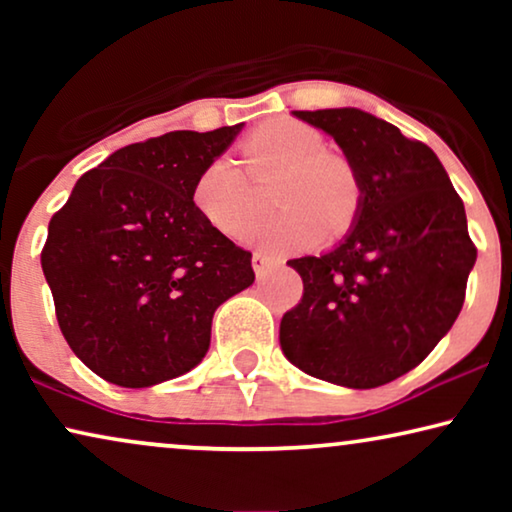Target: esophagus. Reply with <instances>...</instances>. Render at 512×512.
I'll return each instance as SVG.
<instances>
[{
  "label": "esophagus",
  "mask_w": 512,
  "mask_h": 512,
  "mask_svg": "<svg viewBox=\"0 0 512 512\" xmlns=\"http://www.w3.org/2000/svg\"><path fill=\"white\" fill-rule=\"evenodd\" d=\"M272 263H275V261H272L270 256L261 254V251H256V254L251 256V265H254V272H256L258 279H263L265 275H268V270H270Z\"/></svg>",
  "instance_id": "34e87169"
}]
</instances>
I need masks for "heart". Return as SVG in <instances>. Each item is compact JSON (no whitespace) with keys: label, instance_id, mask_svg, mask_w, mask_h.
I'll return each instance as SVG.
<instances>
[{"label":"heart","instance_id":"heart-1","mask_svg":"<svg viewBox=\"0 0 512 512\" xmlns=\"http://www.w3.org/2000/svg\"><path fill=\"white\" fill-rule=\"evenodd\" d=\"M251 177L279 172L270 219L254 233L270 251H300L352 226L361 207V179L345 156L324 151V137L310 125L275 118L242 142ZM193 202L202 219L226 237H240L254 221V188L242 167L230 158H216L198 174Z\"/></svg>","mask_w":512,"mask_h":512}]
</instances>
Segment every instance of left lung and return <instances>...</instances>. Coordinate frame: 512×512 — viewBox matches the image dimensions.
<instances>
[{
    "instance_id": "8db88e82",
    "label": "left lung",
    "mask_w": 512,
    "mask_h": 512,
    "mask_svg": "<svg viewBox=\"0 0 512 512\" xmlns=\"http://www.w3.org/2000/svg\"><path fill=\"white\" fill-rule=\"evenodd\" d=\"M335 139L361 179L349 233L293 258L303 300L279 324L286 359L347 389L419 366L457 321L475 265L464 202L443 163L396 125L354 107L293 111Z\"/></svg>"
}]
</instances>
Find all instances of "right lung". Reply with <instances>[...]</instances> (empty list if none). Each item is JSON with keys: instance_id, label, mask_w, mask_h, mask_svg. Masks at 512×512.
<instances>
[{"instance_id": "1", "label": "right lung", "mask_w": 512, "mask_h": 512, "mask_svg": "<svg viewBox=\"0 0 512 512\" xmlns=\"http://www.w3.org/2000/svg\"><path fill=\"white\" fill-rule=\"evenodd\" d=\"M244 123L123 146L76 181L48 223L41 268L72 352L144 389L205 359L216 307L254 284L251 254L202 219L198 174Z\"/></svg>"}]
</instances>
